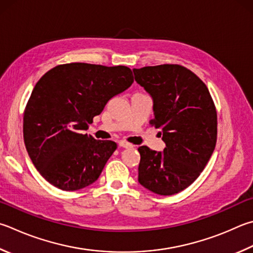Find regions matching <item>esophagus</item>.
<instances>
[{
  "label": "esophagus",
  "instance_id": "34e87169",
  "mask_svg": "<svg viewBox=\"0 0 253 253\" xmlns=\"http://www.w3.org/2000/svg\"><path fill=\"white\" fill-rule=\"evenodd\" d=\"M119 147H123V148H129V147H131V144H129V142H127L125 140H121L118 142Z\"/></svg>",
  "mask_w": 253,
  "mask_h": 253
}]
</instances>
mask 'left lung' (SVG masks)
<instances>
[{"label":"left lung","instance_id":"1","mask_svg":"<svg viewBox=\"0 0 253 253\" xmlns=\"http://www.w3.org/2000/svg\"><path fill=\"white\" fill-rule=\"evenodd\" d=\"M135 81L153 98L154 119L164 151L141 146L138 181L146 189L171 196L199 177L217 142V112L198 76L176 64L134 68Z\"/></svg>","mask_w":253,"mask_h":253}]
</instances>
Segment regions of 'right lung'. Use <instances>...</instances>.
I'll use <instances>...</instances> for the list:
<instances>
[{"label":"right lung","instance_id":"1","mask_svg":"<svg viewBox=\"0 0 253 253\" xmlns=\"http://www.w3.org/2000/svg\"><path fill=\"white\" fill-rule=\"evenodd\" d=\"M132 82L127 66L71 63L55 66L36 83L25 107L23 136L32 163L50 185L74 191L97 180L117 145L84 130Z\"/></svg>","mask_w":253,"mask_h":253}]
</instances>
